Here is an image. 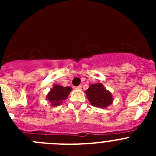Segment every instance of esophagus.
Here are the masks:
<instances>
[{"mask_svg": "<svg viewBox=\"0 0 156 156\" xmlns=\"http://www.w3.org/2000/svg\"><path fill=\"white\" fill-rule=\"evenodd\" d=\"M81 88H82V86H80H80H78V87H76L75 89L76 90H81Z\"/></svg>", "mask_w": 156, "mask_h": 156, "instance_id": "obj_1", "label": "esophagus"}]
</instances>
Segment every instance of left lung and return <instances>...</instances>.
I'll use <instances>...</instances> for the list:
<instances>
[{"instance_id":"left-lung-1","label":"left lung","mask_w":156,"mask_h":156,"mask_svg":"<svg viewBox=\"0 0 156 156\" xmlns=\"http://www.w3.org/2000/svg\"><path fill=\"white\" fill-rule=\"evenodd\" d=\"M88 101L94 107L106 108L113 102L112 94L101 83L90 84L85 91Z\"/></svg>"}]
</instances>
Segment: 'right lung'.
Segmentation results:
<instances>
[{"label": "right lung", "instance_id": "1", "mask_svg": "<svg viewBox=\"0 0 156 156\" xmlns=\"http://www.w3.org/2000/svg\"><path fill=\"white\" fill-rule=\"evenodd\" d=\"M72 88L70 87H62L61 85L54 84L53 87L47 94L46 99L53 107L60 105L63 101L67 98Z\"/></svg>", "mask_w": 156, "mask_h": 156}]
</instances>
